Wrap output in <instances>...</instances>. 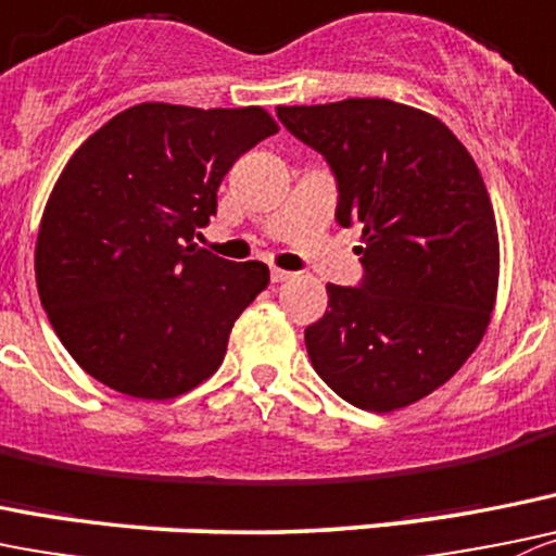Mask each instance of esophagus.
Returning a JSON list of instances; mask_svg holds the SVG:
<instances>
[{
  "label": "esophagus",
  "instance_id": "obj_1",
  "mask_svg": "<svg viewBox=\"0 0 556 556\" xmlns=\"http://www.w3.org/2000/svg\"><path fill=\"white\" fill-rule=\"evenodd\" d=\"M288 279H293V274H290V271H285V268H277V266L271 268V282H274V285H279V282H288Z\"/></svg>",
  "mask_w": 556,
  "mask_h": 556
}]
</instances>
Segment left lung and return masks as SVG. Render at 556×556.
<instances>
[{"label": "left lung", "mask_w": 556, "mask_h": 556, "mask_svg": "<svg viewBox=\"0 0 556 556\" xmlns=\"http://www.w3.org/2000/svg\"><path fill=\"white\" fill-rule=\"evenodd\" d=\"M277 116L331 168L337 223L364 228V277L328 285L304 331L312 366L355 407H407L459 371L492 317L500 244L481 170L440 118L380 97Z\"/></svg>", "instance_id": "8db88e82"}]
</instances>
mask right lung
I'll list each match as a JSON object with an SVG mask.
<instances>
[{
    "label": "right lung",
    "mask_w": 556,
    "mask_h": 556,
    "mask_svg": "<svg viewBox=\"0 0 556 556\" xmlns=\"http://www.w3.org/2000/svg\"><path fill=\"white\" fill-rule=\"evenodd\" d=\"M277 132L263 108L141 102L102 124L48 198L35 250L42 309L102 386L174 399L212 377L261 261L195 247L241 154Z\"/></svg>",
    "instance_id": "obj_1"
}]
</instances>
